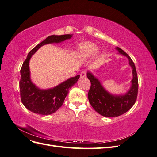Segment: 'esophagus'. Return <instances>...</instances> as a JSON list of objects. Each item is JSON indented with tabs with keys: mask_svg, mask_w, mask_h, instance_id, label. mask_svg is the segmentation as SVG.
<instances>
[{
	"mask_svg": "<svg viewBox=\"0 0 157 157\" xmlns=\"http://www.w3.org/2000/svg\"><path fill=\"white\" fill-rule=\"evenodd\" d=\"M80 78H86V71H82L81 73H80Z\"/></svg>",
	"mask_w": 157,
	"mask_h": 157,
	"instance_id": "1",
	"label": "esophagus"
}]
</instances>
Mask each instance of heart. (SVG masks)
<instances>
[{"label":"heart","mask_w":157,"mask_h":157,"mask_svg":"<svg viewBox=\"0 0 157 157\" xmlns=\"http://www.w3.org/2000/svg\"><path fill=\"white\" fill-rule=\"evenodd\" d=\"M98 50L97 45L91 42H84L80 44L77 48V55L80 58H88L94 56Z\"/></svg>","instance_id":"1"}]
</instances>
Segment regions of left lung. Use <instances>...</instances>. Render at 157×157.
<instances>
[{"label":"left lung","instance_id":"left-lung-1","mask_svg":"<svg viewBox=\"0 0 157 157\" xmlns=\"http://www.w3.org/2000/svg\"><path fill=\"white\" fill-rule=\"evenodd\" d=\"M116 50L128 59L129 65L132 69V86L125 94L117 96L108 92L91 72H87V77L91 82L88 94L89 102L95 111L107 117H118L130 110L136 101L138 91V79L134 63L121 48L116 47Z\"/></svg>","mask_w":157,"mask_h":157}]
</instances>
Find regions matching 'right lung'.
Returning a JSON list of instances; mask_svg holds the SVG:
<instances>
[{"label":"right lung","mask_w":157,"mask_h":157,"mask_svg":"<svg viewBox=\"0 0 157 157\" xmlns=\"http://www.w3.org/2000/svg\"><path fill=\"white\" fill-rule=\"evenodd\" d=\"M72 35H51L33 48L28 54L20 70V96L22 103L28 110L42 115H51L63 105L65 98L69 93V89L77 83L80 77L78 75L71 77L54 88L41 90L36 87L30 78L29 60L32 56L41 46L52 43H59L70 39Z\"/></svg>","instance_id":"add662e5"}]
</instances>
